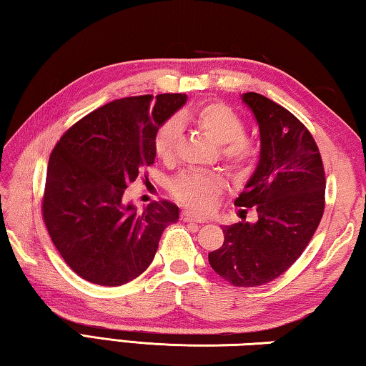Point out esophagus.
<instances>
[{"mask_svg": "<svg viewBox=\"0 0 366 366\" xmlns=\"http://www.w3.org/2000/svg\"><path fill=\"white\" fill-rule=\"evenodd\" d=\"M182 221L184 222H207V218L205 216L195 214L189 212V209H185V212H182Z\"/></svg>", "mask_w": 366, "mask_h": 366, "instance_id": "esophagus-1", "label": "esophagus"}]
</instances>
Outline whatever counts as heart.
Returning a JSON list of instances; mask_svg holds the SVG:
<instances>
[{
  "instance_id": "obj_1",
  "label": "heart",
  "mask_w": 366,
  "mask_h": 366,
  "mask_svg": "<svg viewBox=\"0 0 366 366\" xmlns=\"http://www.w3.org/2000/svg\"><path fill=\"white\" fill-rule=\"evenodd\" d=\"M182 119L197 124L216 144H221V157L235 169H249L258 157V148L244 137V122L235 111L222 103H209L184 114ZM179 137V122L171 119L159 129L154 150L164 161L174 157ZM171 194L195 212H208L216 197L226 189V181L214 171H184L171 181Z\"/></svg>"
}]
</instances>
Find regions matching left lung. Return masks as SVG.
Returning a JSON list of instances; mask_svg holds the SVG:
<instances>
[{
	"label": "left lung",
	"mask_w": 366,
	"mask_h": 366,
	"mask_svg": "<svg viewBox=\"0 0 366 366\" xmlns=\"http://www.w3.org/2000/svg\"><path fill=\"white\" fill-rule=\"evenodd\" d=\"M240 98L258 124L259 157L235 205L255 207L258 219L222 226L224 242L208 262L232 286L257 287L280 277L312 240L326 179L312 134L292 113L253 92Z\"/></svg>",
	"instance_id": "8db88e82"
}]
</instances>
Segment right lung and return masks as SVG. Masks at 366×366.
<instances>
[{
  "instance_id": "add662e5",
  "label": "right lung",
  "mask_w": 366,
  "mask_h": 366,
  "mask_svg": "<svg viewBox=\"0 0 366 366\" xmlns=\"http://www.w3.org/2000/svg\"><path fill=\"white\" fill-rule=\"evenodd\" d=\"M185 102L182 94L114 100L54 147L43 219L59 255L85 281L116 287L135 280L153 262L164 229L177 222L174 203L153 202L139 212L124 192L154 163L158 129Z\"/></svg>"
}]
</instances>
